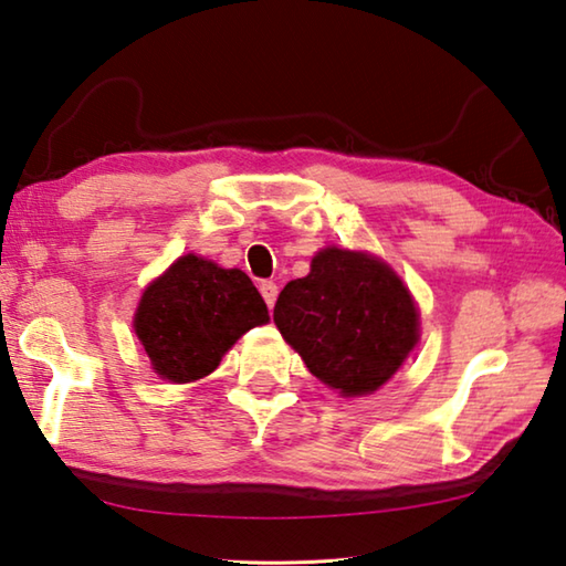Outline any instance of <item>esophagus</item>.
<instances>
[{
	"instance_id": "esophagus-1",
	"label": "esophagus",
	"mask_w": 566,
	"mask_h": 566,
	"mask_svg": "<svg viewBox=\"0 0 566 566\" xmlns=\"http://www.w3.org/2000/svg\"><path fill=\"white\" fill-rule=\"evenodd\" d=\"M260 292H262V296H264V302H266V306H274V302H276V294H280V290H276V284L274 282H262L260 284Z\"/></svg>"
}]
</instances>
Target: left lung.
<instances>
[{"mask_svg": "<svg viewBox=\"0 0 566 566\" xmlns=\"http://www.w3.org/2000/svg\"><path fill=\"white\" fill-rule=\"evenodd\" d=\"M274 324L306 369L344 397L379 389L419 337L415 302L399 276L375 256L337 247L284 286Z\"/></svg>", "mask_w": 566, "mask_h": 566, "instance_id": "1", "label": "left lung"}]
</instances>
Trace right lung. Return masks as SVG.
<instances>
[{"instance_id": "right-lung-1", "label": "right lung", "mask_w": 566, "mask_h": 566, "mask_svg": "<svg viewBox=\"0 0 566 566\" xmlns=\"http://www.w3.org/2000/svg\"><path fill=\"white\" fill-rule=\"evenodd\" d=\"M264 322H270L266 304L242 270L187 254L147 286L134 332L159 377L195 381L214 371L222 354Z\"/></svg>"}]
</instances>
